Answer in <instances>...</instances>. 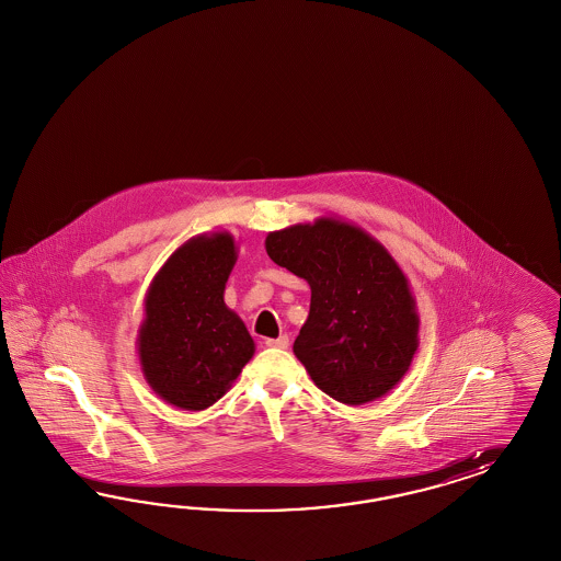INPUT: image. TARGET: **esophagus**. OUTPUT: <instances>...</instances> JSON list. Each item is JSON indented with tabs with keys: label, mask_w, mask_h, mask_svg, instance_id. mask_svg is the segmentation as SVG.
Instances as JSON below:
<instances>
[{
	"label": "esophagus",
	"mask_w": 561,
	"mask_h": 561,
	"mask_svg": "<svg viewBox=\"0 0 561 561\" xmlns=\"http://www.w3.org/2000/svg\"><path fill=\"white\" fill-rule=\"evenodd\" d=\"M267 347H275V350H286L289 345L288 335H279L275 340H265Z\"/></svg>",
	"instance_id": "esophagus-1"
}]
</instances>
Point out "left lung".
<instances>
[{
  "label": "left lung",
  "instance_id": "obj_1",
  "mask_svg": "<svg viewBox=\"0 0 561 561\" xmlns=\"http://www.w3.org/2000/svg\"><path fill=\"white\" fill-rule=\"evenodd\" d=\"M265 251L310 286L294 354L312 382L343 405L394 389L417 354L420 314L385 244L352 221L323 216L270 232Z\"/></svg>",
  "mask_w": 561,
  "mask_h": 561
}]
</instances>
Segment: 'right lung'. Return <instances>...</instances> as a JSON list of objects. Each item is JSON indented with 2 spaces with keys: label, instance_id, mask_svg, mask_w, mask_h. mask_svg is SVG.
I'll return each instance as SVG.
<instances>
[{
  "label": "right lung",
  "instance_id": "right-lung-1",
  "mask_svg": "<svg viewBox=\"0 0 561 561\" xmlns=\"http://www.w3.org/2000/svg\"><path fill=\"white\" fill-rule=\"evenodd\" d=\"M237 259L226 230L188 238L146 291L137 357L150 389L172 408H211L255 356L251 333L224 302Z\"/></svg>",
  "mask_w": 561,
  "mask_h": 561
}]
</instances>
